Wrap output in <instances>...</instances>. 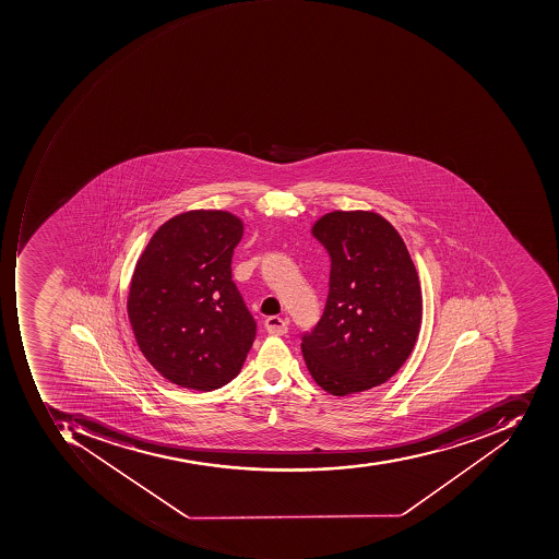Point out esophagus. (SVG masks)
Instances as JSON below:
<instances>
[{
    "instance_id": "esophagus-1",
    "label": "esophagus",
    "mask_w": 559,
    "mask_h": 559,
    "mask_svg": "<svg viewBox=\"0 0 559 559\" xmlns=\"http://www.w3.org/2000/svg\"><path fill=\"white\" fill-rule=\"evenodd\" d=\"M265 328L270 335H285L289 332V321L284 320L281 316H270L265 320Z\"/></svg>"
}]
</instances>
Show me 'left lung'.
<instances>
[{
    "label": "left lung",
    "instance_id": "8db88e82",
    "mask_svg": "<svg viewBox=\"0 0 559 559\" xmlns=\"http://www.w3.org/2000/svg\"><path fill=\"white\" fill-rule=\"evenodd\" d=\"M332 259L321 320L300 336L316 384L362 393L393 378L415 347L421 289L406 245L376 212L335 211L312 226Z\"/></svg>",
    "mask_w": 559,
    "mask_h": 559
}]
</instances>
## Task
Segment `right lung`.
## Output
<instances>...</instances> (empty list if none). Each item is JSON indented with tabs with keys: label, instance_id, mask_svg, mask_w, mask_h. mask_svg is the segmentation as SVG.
<instances>
[{
	"label": "right lung",
	"instance_id": "1",
	"mask_svg": "<svg viewBox=\"0 0 559 559\" xmlns=\"http://www.w3.org/2000/svg\"><path fill=\"white\" fill-rule=\"evenodd\" d=\"M241 236L243 223L229 212H186L154 233L135 265L128 299L135 342L180 388H223L253 345L257 321L231 275Z\"/></svg>",
	"mask_w": 559,
	"mask_h": 559
}]
</instances>
